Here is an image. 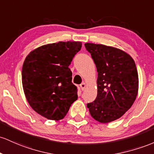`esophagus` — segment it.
Wrapping results in <instances>:
<instances>
[{
	"label": "esophagus",
	"mask_w": 154,
	"mask_h": 154,
	"mask_svg": "<svg viewBox=\"0 0 154 154\" xmlns=\"http://www.w3.org/2000/svg\"><path fill=\"white\" fill-rule=\"evenodd\" d=\"M85 87H86V84H85V83H82V84H80V88H81V89H82V91L84 90Z\"/></svg>",
	"instance_id": "34e87169"
}]
</instances>
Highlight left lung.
<instances>
[{
    "mask_svg": "<svg viewBox=\"0 0 154 154\" xmlns=\"http://www.w3.org/2000/svg\"><path fill=\"white\" fill-rule=\"evenodd\" d=\"M86 49L95 63L97 95L87 103L92 118L108 123L122 117L132 107L138 91V74L134 60L116 48L86 43Z\"/></svg>",
    "mask_w": 154,
    "mask_h": 154,
    "instance_id": "1",
    "label": "left lung"
}]
</instances>
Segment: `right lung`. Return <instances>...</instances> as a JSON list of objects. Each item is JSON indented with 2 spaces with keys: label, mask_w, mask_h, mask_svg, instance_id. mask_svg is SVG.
I'll use <instances>...</instances> for the list:
<instances>
[{
  "label": "right lung",
  "mask_w": 154,
  "mask_h": 154,
  "mask_svg": "<svg viewBox=\"0 0 154 154\" xmlns=\"http://www.w3.org/2000/svg\"><path fill=\"white\" fill-rule=\"evenodd\" d=\"M82 45L75 41L44 45L25 58L22 70L25 97L31 108L45 118L63 119L77 100L69 65Z\"/></svg>",
  "instance_id": "right-lung-1"
}]
</instances>
